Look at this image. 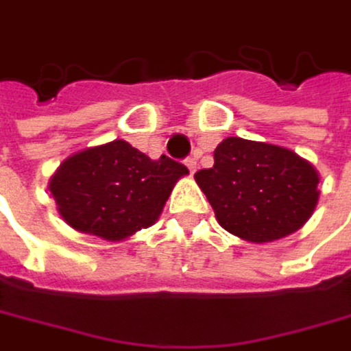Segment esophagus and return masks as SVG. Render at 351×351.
I'll return each mask as SVG.
<instances>
[{"label": "esophagus", "mask_w": 351, "mask_h": 351, "mask_svg": "<svg viewBox=\"0 0 351 351\" xmlns=\"http://www.w3.org/2000/svg\"><path fill=\"white\" fill-rule=\"evenodd\" d=\"M184 165H186L189 173H191V175H195V171H197V160H195V158H186V160H184Z\"/></svg>", "instance_id": "obj_1"}]
</instances>
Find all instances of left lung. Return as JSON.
Wrapping results in <instances>:
<instances>
[{"label": "left lung", "mask_w": 351, "mask_h": 351, "mask_svg": "<svg viewBox=\"0 0 351 351\" xmlns=\"http://www.w3.org/2000/svg\"><path fill=\"white\" fill-rule=\"evenodd\" d=\"M219 225L249 243H271L302 229L319 199V173L285 146L229 136L215 165L195 175Z\"/></svg>", "instance_id": "1"}]
</instances>
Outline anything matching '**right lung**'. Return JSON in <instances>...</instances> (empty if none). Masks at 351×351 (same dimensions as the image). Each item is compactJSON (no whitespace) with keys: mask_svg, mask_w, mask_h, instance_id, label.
<instances>
[{"mask_svg":"<svg viewBox=\"0 0 351 351\" xmlns=\"http://www.w3.org/2000/svg\"><path fill=\"white\" fill-rule=\"evenodd\" d=\"M186 167L152 160L126 141L90 146L68 156L49 178L60 217L76 231L124 241L154 225Z\"/></svg>","mask_w":351,"mask_h":351,"instance_id":"right-lung-1","label":"right lung"}]
</instances>
